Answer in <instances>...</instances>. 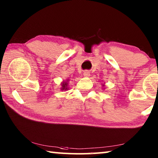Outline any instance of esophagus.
Returning <instances> with one entry per match:
<instances>
[{
	"label": "esophagus",
	"mask_w": 158,
	"mask_h": 158,
	"mask_svg": "<svg viewBox=\"0 0 158 158\" xmlns=\"http://www.w3.org/2000/svg\"><path fill=\"white\" fill-rule=\"evenodd\" d=\"M83 75H84L85 77H89L90 75L89 71H88V70L84 71V73H83Z\"/></svg>",
	"instance_id": "obj_1"
}]
</instances>
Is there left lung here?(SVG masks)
Listing matches in <instances>:
<instances>
[{
	"label": "left lung",
	"mask_w": 158,
	"mask_h": 158,
	"mask_svg": "<svg viewBox=\"0 0 158 158\" xmlns=\"http://www.w3.org/2000/svg\"><path fill=\"white\" fill-rule=\"evenodd\" d=\"M102 86L104 87V86H105V84H102Z\"/></svg>",
	"instance_id": "8db88e82"
}]
</instances>
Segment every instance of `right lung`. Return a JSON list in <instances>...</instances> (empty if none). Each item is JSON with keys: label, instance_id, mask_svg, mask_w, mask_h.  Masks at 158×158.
<instances>
[{"label": "right lung", "instance_id": "add662e5", "mask_svg": "<svg viewBox=\"0 0 158 158\" xmlns=\"http://www.w3.org/2000/svg\"><path fill=\"white\" fill-rule=\"evenodd\" d=\"M68 79H67L66 80H65V81H63L62 82H61V87H60V90H62V91H63V90H68V81H69Z\"/></svg>", "mask_w": 158, "mask_h": 158}]
</instances>
